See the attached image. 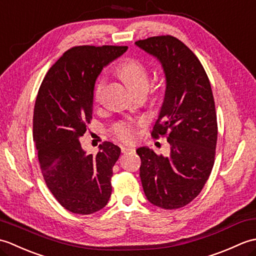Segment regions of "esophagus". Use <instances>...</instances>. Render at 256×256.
<instances>
[{"mask_svg": "<svg viewBox=\"0 0 256 256\" xmlns=\"http://www.w3.org/2000/svg\"><path fill=\"white\" fill-rule=\"evenodd\" d=\"M135 150L134 148H132V146H123L122 148V153H128V152H133Z\"/></svg>", "mask_w": 256, "mask_h": 256, "instance_id": "1", "label": "esophagus"}]
</instances>
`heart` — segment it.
I'll return each mask as SVG.
<instances>
[{
  "instance_id": "heart-1",
  "label": "heart",
  "mask_w": 256,
  "mask_h": 256,
  "mask_svg": "<svg viewBox=\"0 0 256 256\" xmlns=\"http://www.w3.org/2000/svg\"><path fill=\"white\" fill-rule=\"evenodd\" d=\"M118 74L125 82V84L128 86V88L132 92L142 88L148 89V70H146V68L142 64L136 60H130L128 62L123 64L118 69ZM103 86H104V80L101 78L99 81H98L96 90H94V96L96 100L100 98ZM116 132L118 135V138L124 140H132L135 136V130L131 123L118 124L116 128Z\"/></svg>"
}]
</instances>
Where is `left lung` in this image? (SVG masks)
<instances>
[{"label": "left lung", "instance_id": "obj_1", "mask_svg": "<svg viewBox=\"0 0 256 256\" xmlns=\"http://www.w3.org/2000/svg\"><path fill=\"white\" fill-rule=\"evenodd\" d=\"M157 59L165 76V96L155 138L168 132L170 155L148 146L136 150L146 198L162 209L188 204L202 190L214 162L218 125L210 81L194 54L177 38L157 36L135 42Z\"/></svg>", "mask_w": 256, "mask_h": 256}]
</instances>
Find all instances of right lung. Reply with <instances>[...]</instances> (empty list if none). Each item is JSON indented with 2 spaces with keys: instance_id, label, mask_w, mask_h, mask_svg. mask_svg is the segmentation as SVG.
Here are the masks:
<instances>
[{
  "instance_id": "right-lung-1",
  "label": "right lung",
  "mask_w": 256,
  "mask_h": 256,
  "mask_svg": "<svg viewBox=\"0 0 256 256\" xmlns=\"http://www.w3.org/2000/svg\"><path fill=\"white\" fill-rule=\"evenodd\" d=\"M128 46L70 48L48 70L38 91L32 138L42 177L64 209L91 214L111 197L113 166L121 148L111 142L86 155L79 138L86 132L94 108L96 80Z\"/></svg>"
}]
</instances>
